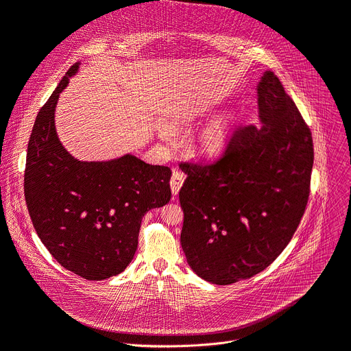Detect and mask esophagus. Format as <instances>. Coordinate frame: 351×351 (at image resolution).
Segmentation results:
<instances>
[{"label": "esophagus", "instance_id": "1", "mask_svg": "<svg viewBox=\"0 0 351 351\" xmlns=\"http://www.w3.org/2000/svg\"><path fill=\"white\" fill-rule=\"evenodd\" d=\"M184 180H185V175L182 173L180 171H173L172 176H171V189H172V193L173 195H178L179 193V189L180 186L184 185Z\"/></svg>", "mask_w": 351, "mask_h": 351}]
</instances>
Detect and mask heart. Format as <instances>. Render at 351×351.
<instances>
[{"label": "heart", "instance_id": "heart-1", "mask_svg": "<svg viewBox=\"0 0 351 351\" xmlns=\"http://www.w3.org/2000/svg\"><path fill=\"white\" fill-rule=\"evenodd\" d=\"M225 139V133L221 129H212L206 132L202 138V145L208 150H217Z\"/></svg>", "mask_w": 351, "mask_h": 351}]
</instances>
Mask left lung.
I'll return each mask as SVG.
<instances>
[{"instance_id": "1", "label": "left lung", "mask_w": 351, "mask_h": 351, "mask_svg": "<svg viewBox=\"0 0 351 351\" xmlns=\"http://www.w3.org/2000/svg\"><path fill=\"white\" fill-rule=\"evenodd\" d=\"M263 125L238 126L222 155L180 162L188 178L180 243L201 278L230 285L264 271L306 212L314 162L311 130L278 77L258 84Z\"/></svg>"}]
</instances>
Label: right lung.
<instances>
[{
  "instance_id": "right-lung-1",
  "label": "right lung",
  "mask_w": 351,
  "mask_h": 351,
  "mask_svg": "<svg viewBox=\"0 0 351 351\" xmlns=\"http://www.w3.org/2000/svg\"><path fill=\"white\" fill-rule=\"evenodd\" d=\"M66 73L40 109L28 141L24 195L41 242L66 269L90 281L125 271L138 250L149 209L171 201V169L132 155L80 162L60 143L54 128L58 95L75 74Z\"/></svg>"
}]
</instances>
